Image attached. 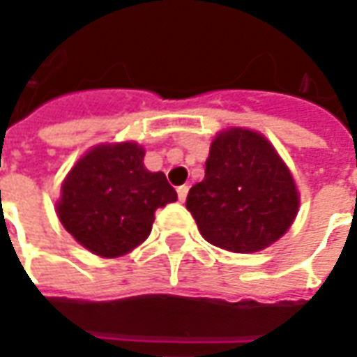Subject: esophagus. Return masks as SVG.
<instances>
[{"mask_svg":"<svg viewBox=\"0 0 357 357\" xmlns=\"http://www.w3.org/2000/svg\"><path fill=\"white\" fill-rule=\"evenodd\" d=\"M187 193H189V187H187V185L178 187V199H179V201H181V202L185 201Z\"/></svg>","mask_w":357,"mask_h":357,"instance_id":"esophagus-1","label":"esophagus"}]
</instances>
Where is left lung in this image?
Listing matches in <instances>:
<instances>
[{"label": "left lung", "instance_id": "left-lung-1", "mask_svg": "<svg viewBox=\"0 0 357 357\" xmlns=\"http://www.w3.org/2000/svg\"><path fill=\"white\" fill-rule=\"evenodd\" d=\"M291 170L262 133L220 132L210 145L204 179L189 189L185 206L214 247L250 255L283 237L298 214Z\"/></svg>", "mask_w": 357, "mask_h": 357}]
</instances>
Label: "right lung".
Wrapping results in <instances>:
<instances>
[{
  "label": "right lung",
  "instance_id": "add662e5",
  "mask_svg": "<svg viewBox=\"0 0 357 357\" xmlns=\"http://www.w3.org/2000/svg\"><path fill=\"white\" fill-rule=\"evenodd\" d=\"M137 143L97 145L82 156L61 187L57 216L74 239L102 258L139 247L156 208L178 201L162 172H149Z\"/></svg>",
  "mask_w": 357,
  "mask_h": 357
}]
</instances>
